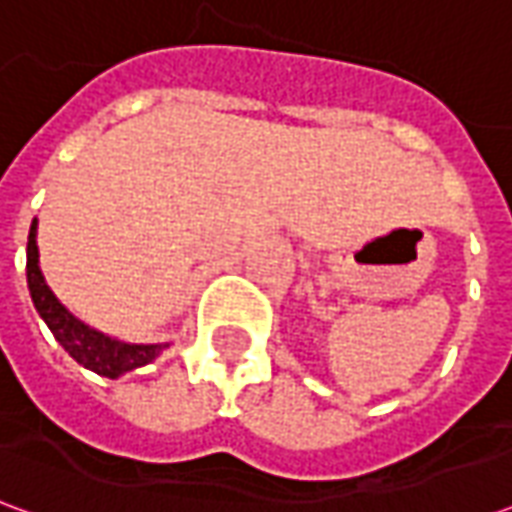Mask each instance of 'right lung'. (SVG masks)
<instances>
[{
	"mask_svg": "<svg viewBox=\"0 0 512 512\" xmlns=\"http://www.w3.org/2000/svg\"><path fill=\"white\" fill-rule=\"evenodd\" d=\"M27 285L29 296L38 315L54 334V340L68 351V354L87 370H93L104 378H120L136 370V367L150 365L161 356L169 343H123L117 337L98 332L90 323L79 321L65 304H62L54 290L46 285V277L40 271L38 252V219H32L27 238Z\"/></svg>",
	"mask_w": 512,
	"mask_h": 512,
	"instance_id": "1",
	"label": "right lung"
}]
</instances>
